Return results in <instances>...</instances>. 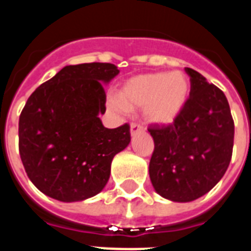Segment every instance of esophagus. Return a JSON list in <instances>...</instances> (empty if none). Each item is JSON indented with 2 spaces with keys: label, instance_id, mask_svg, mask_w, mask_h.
Returning <instances> with one entry per match:
<instances>
[{
  "label": "esophagus",
  "instance_id": "esophagus-1",
  "mask_svg": "<svg viewBox=\"0 0 251 251\" xmlns=\"http://www.w3.org/2000/svg\"><path fill=\"white\" fill-rule=\"evenodd\" d=\"M141 131H143V127L141 125H138V124H131L130 125V135L131 137H134L135 134L141 133Z\"/></svg>",
  "mask_w": 251,
  "mask_h": 251
}]
</instances>
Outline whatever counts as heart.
Masks as SVG:
<instances>
[{
	"instance_id": "b5f03b06",
	"label": "heart",
	"mask_w": 251,
	"mask_h": 251,
	"mask_svg": "<svg viewBox=\"0 0 251 251\" xmlns=\"http://www.w3.org/2000/svg\"><path fill=\"white\" fill-rule=\"evenodd\" d=\"M190 96V80L186 74L149 73L130 78L118 91V99H110V108L117 113L143 108V117L153 125H169L178 117Z\"/></svg>"
}]
</instances>
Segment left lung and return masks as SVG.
<instances>
[{
  "mask_svg": "<svg viewBox=\"0 0 251 251\" xmlns=\"http://www.w3.org/2000/svg\"><path fill=\"white\" fill-rule=\"evenodd\" d=\"M190 96L175 122L150 129L155 150L150 160L153 189L172 202L186 203L207 194L230 163L234 124L226 95L202 74L185 68Z\"/></svg>",
  "mask_w": 251,
  "mask_h": 251,
  "instance_id": "left-lung-1",
  "label": "left lung"
}]
</instances>
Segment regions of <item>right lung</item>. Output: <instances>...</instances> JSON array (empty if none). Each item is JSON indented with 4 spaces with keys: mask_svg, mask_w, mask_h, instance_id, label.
<instances>
[{
    "mask_svg": "<svg viewBox=\"0 0 251 251\" xmlns=\"http://www.w3.org/2000/svg\"><path fill=\"white\" fill-rule=\"evenodd\" d=\"M113 64L69 65L37 87L19 117V153L35 186L60 202H80L105 187L113 157L130 143L127 124L108 129L104 86Z\"/></svg>",
    "mask_w": 251,
    "mask_h": 251,
    "instance_id": "add662e5",
    "label": "right lung"
}]
</instances>
